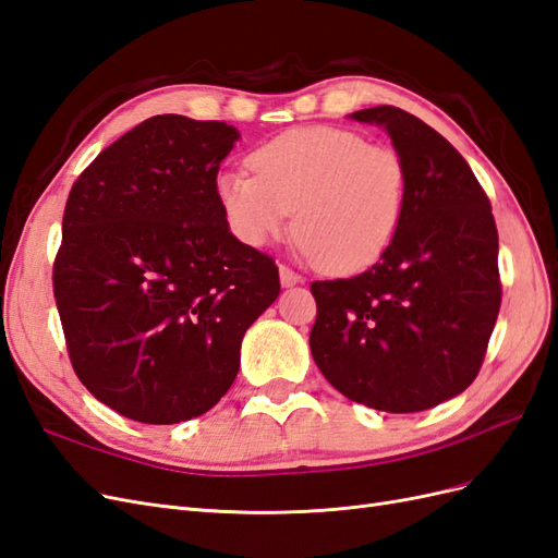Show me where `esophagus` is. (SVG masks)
I'll list each match as a JSON object with an SVG mask.
<instances>
[{"mask_svg": "<svg viewBox=\"0 0 558 558\" xmlns=\"http://www.w3.org/2000/svg\"><path fill=\"white\" fill-rule=\"evenodd\" d=\"M279 277H281V283L283 286H295V283H302L305 279H302L295 269H291L289 265H279Z\"/></svg>", "mask_w": 558, "mask_h": 558, "instance_id": "34e87169", "label": "esophagus"}]
</instances>
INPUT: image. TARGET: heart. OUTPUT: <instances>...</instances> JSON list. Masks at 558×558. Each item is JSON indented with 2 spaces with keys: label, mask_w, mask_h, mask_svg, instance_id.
<instances>
[{
  "label": "heart",
  "mask_w": 558,
  "mask_h": 558,
  "mask_svg": "<svg viewBox=\"0 0 558 558\" xmlns=\"http://www.w3.org/2000/svg\"><path fill=\"white\" fill-rule=\"evenodd\" d=\"M248 172L216 179V197L234 238L263 246L286 232L316 265L351 275L377 263L396 240L408 172L393 146L359 132L312 125L286 130L253 148Z\"/></svg>",
  "instance_id": "1"
}]
</instances>
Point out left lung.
I'll list each match as a JSON object with an SVG mask.
<instances>
[{
    "label": "left lung",
    "mask_w": 558,
    "mask_h": 558,
    "mask_svg": "<svg viewBox=\"0 0 558 558\" xmlns=\"http://www.w3.org/2000/svg\"><path fill=\"white\" fill-rule=\"evenodd\" d=\"M384 125L408 172L396 240L363 275L314 281L312 356L353 402L408 414L475 381L500 310L498 230L477 177L440 132L391 105Z\"/></svg>",
    "instance_id": "left-lung-1"
}]
</instances>
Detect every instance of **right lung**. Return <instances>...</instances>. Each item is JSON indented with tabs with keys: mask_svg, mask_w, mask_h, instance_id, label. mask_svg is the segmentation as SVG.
<instances>
[{
	"mask_svg": "<svg viewBox=\"0 0 558 558\" xmlns=\"http://www.w3.org/2000/svg\"><path fill=\"white\" fill-rule=\"evenodd\" d=\"M238 130L162 113L105 148L66 197L53 293L76 377L142 424L205 414L240 369L246 328L279 295L216 197Z\"/></svg>",
	"mask_w": 558,
	"mask_h": 558,
	"instance_id": "obj_1",
	"label": "right lung"
}]
</instances>
